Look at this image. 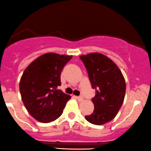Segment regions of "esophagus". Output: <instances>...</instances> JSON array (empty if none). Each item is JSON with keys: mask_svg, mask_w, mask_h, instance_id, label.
Returning a JSON list of instances; mask_svg holds the SVG:
<instances>
[{"mask_svg": "<svg viewBox=\"0 0 151 151\" xmlns=\"http://www.w3.org/2000/svg\"><path fill=\"white\" fill-rule=\"evenodd\" d=\"M74 98L76 99L78 101H82L84 100V98H83L82 96H74Z\"/></svg>", "mask_w": 151, "mask_h": 151, "instance_id": "obj_1", "label": "esophagus"}]
</instances>
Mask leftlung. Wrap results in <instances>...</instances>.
Returning a JSON list of instances; mask_svg holds the SVG:
<instances>
[{
  "label": "left lung",
  "mask_w": 151,
  "mask_h": 151,
  "mask_svg": "<svg viewBox=\"0 0 151 151\" xmlns=\"http://www.w3.org/2000/svg\"><path fill=\"white\" fill-rule=\"evenodd\" d=\"M80 58L96 90L92 99L94 110L85 119L91 124L101 125L113 119L119 111L125 96V80L118 66L101 53L91 52Z\"/></svg>",
  "instance_id": "8db88e82"
}]
</instances>
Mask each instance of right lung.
I'll return each instance as SVG.
<instances>
[{
	"mask_svg": "<svg viewBox=\"0 0 151 151\" xmlns=\"http://www.w3.org/2000/svg\"><path fill=\"white\" fill-rule=\"evenodd\" d=\"M73 55L45 53L29 64L19 84L23 103L27 111L42 123L55 121L62 114L70 95L61 90V73Z\"/></svg>",
	"mask_w": 151,
	"mask_h": 151,
	"instance_id": "obj_1",
	"label": "right lung"
}]
</instances>
